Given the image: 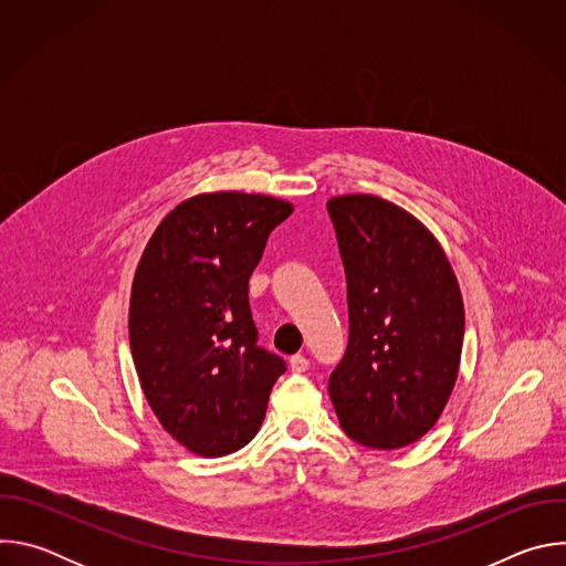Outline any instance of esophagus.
Instances as JSON below:
<instances>
[{"label": "esophagus", "instance_id": "1", "mask_svg": "<svg viewBox=\"0 0 566 566\" xmlns=\"http://www.w3.org/2000/svg\"><path fill=\"white\" fill-rule=\"evenodd\" d=\"M289 365H291V371H293V374H304L311 363H308V358H304L302 354H295V356H291Z\"/></svg>", "mask_w": 566, "mask_h": 566}]
</instances>
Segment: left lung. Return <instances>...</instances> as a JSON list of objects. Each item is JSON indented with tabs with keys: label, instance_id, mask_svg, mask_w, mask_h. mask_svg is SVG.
<instances>
[{
	"label": "left lung",
	"instance_id": "8db88e82",
	"mask_svg": "<svg viewBox=\"0 0 566 566\" xmlns=\"http://www.w3.org/2000/svg\"><path fill=\"white\" fill-rule=\"evenodd\" d=\"M347 275L349 343L329 376L340 428L396 450L441 417L457 382L463 300L437 237L374 195L327 201Z\"/></svg>",
	"mask_w": 566,
	"mask_h": 566
}]
</instances>
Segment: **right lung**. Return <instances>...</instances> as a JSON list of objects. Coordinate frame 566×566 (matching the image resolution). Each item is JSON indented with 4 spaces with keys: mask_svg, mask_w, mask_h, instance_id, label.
<instances>
[{
    "mask_svg": "<svg viewBox=\"0 0 566 566\" xmlns=\"http://www.w3.org/2000/svg\"><path fill=\"white\" fill-rule=\"evenodd\" d=\"M293 206L206 192L158 223L136 266L129 345L151 412L201 457L244 448L286 363L258 347L249 280Z\"/></svg>",
    "mask_w": 566,
    "mask_h": 566,
    "instance_id": "1",
    "label": "right lung"
}]
</instances>
